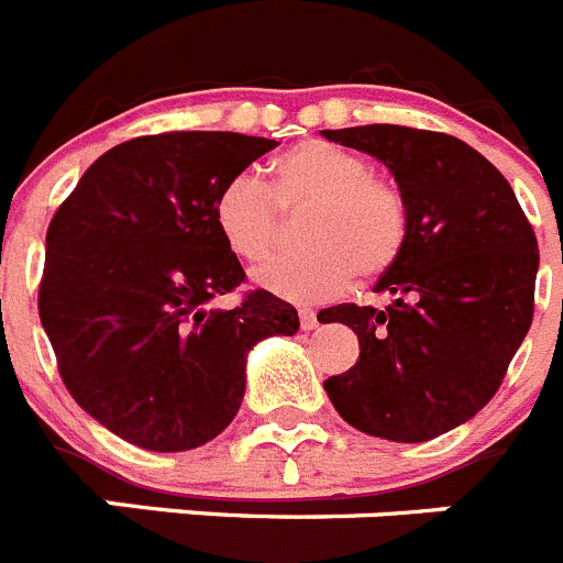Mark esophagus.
Wrapping results in <instances>:
<instances>
[{"label":"esophagus","instance_id":"34e87169","mask_svg":"<svg viewBox=\"0 0 563 563\" xmlns=\"http://www.w3.org/2000/svg\"><path fill=\"white\" fill-rule=\"evenodd\" d=\"M298 318H301V330L310 332V330H316V327H318V318H316V312H312V310H301V312H298Z\"/></svg>","mask_w":563,"mask_h":563}]
</instances>
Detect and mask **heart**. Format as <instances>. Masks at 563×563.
Returning <instances> with one entry per match:
<instances>
[{"label":"heart","mask_w":563,"mask_h":563,"mask_svg":"<svg viewBox=\"0 0 563 563\" xmlns=\"http://www.w3.org/2000/svg\"><path fill=\"white\" fill-rule=\"evenodd\" d=\"M305 206L298 239L307 247L253 271L262 290L305 305L346 290L352 278L377 282L400 262L411 228L402 188L372 172L363 154L321 137L278 154L267 166V188L251 174L228 180L213 202V220L236 256L258 262L276 247V208Z\"/></svg>","instance_id":"obj_1"}]
</instances>
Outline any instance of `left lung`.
<instances>
[{
	"label": "left lung",
	"mask_w": 563,
	"mask_h": 563,
	"mask_svg": "<svg viewBox=\"0 0 563 563\" xmlns=\"http://www.w3.org/2000/svg\"><path fill=\"white\" fill-rule=\"evenodd\" d=\"M324 137L377 157L411 213L400 262L375 285L389 305L318 312L361 343L355 366L324 389L363 434L434 440L485 409L533 324V225L499 168L460 137L395 123L324 129Z\"/></svg>",
	"instance_id": "left-lung-1"
}]
</instances>
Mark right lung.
<instances>
[{
	"label": "right lung",
	"instance_id": "1",
	"mask_svg": "<svg viewBox=\"0 0 563 563\" xmlns=\"http://www.w3.org/2000/svg\"><path fill=\"white\" fill-rule=\"evenodd\" d=\"M276 146L236 132H163L101 154L47 228L38 318L76 402L146 451H188L231 426L247 352L296 335L298 312L267 290L206 310L245 271L213 202Z\"/></svg>",
	"mask_w": 563,
	"mask_h": 563
}]
</instances>
